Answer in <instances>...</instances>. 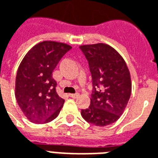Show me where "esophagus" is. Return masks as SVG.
Returning a JSON list of instances; mask_svg holds the SVG:
<instances>
[{"mask_svg": "<svg viewBox=\"0 0 158 158\" xmlns=\"http://www.w3.org/2000/svg\"><path fill=\"white\" fill-rule=\"evenodd\" d=\"M69 96L72 97V98H76L77 96H79V94L78 93H75V94H69Z\"/></svg>", "mask_w": 158, "mask_h": 158, "instance_id": "esophagus-1", "label": "esophagus"}]
</instances>
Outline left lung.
I'll use <instances>...</instances> for the list:
<instances>
[{
	"mask_svg": "<svg viewBox=\"0 0 158 158\" xmlns=\"http://www.w3.org/2000/svg\"><path fill=\"white\" fill-rule=\"evenodd\" d=\"M92 79L90 105L81 110L85 121L96 126L115 123L131 95V79L124 60L110 45L99 43L79 46Z\"/></svg>",
	"mask_w": 158,
	"mask_h": 158,
	"instance_id": "left-lung-1",
	"label": "left lung"
}]
</instances>
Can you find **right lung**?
Listing matches in <instances>:
<instances>
[{
	"mask_svg": "<svg viewBox=\"0 0 158 158\" xmlns=\"http://www.w3.org/2000/svg\"><path fill=\"white\" fill-rule=\"evenodd\" d=\"M72 47L63 43L44 41L35 45L20 63L16 77L15 96L19 107L35 123L58 116L64 100L56 93L52 72Z\"/></svg>",
	"mask_w": 158,
	"mask_h": 158,
	"instance_id": "right-lung-1",
	"label": "right lung"
}]
</instances>
